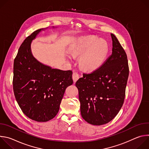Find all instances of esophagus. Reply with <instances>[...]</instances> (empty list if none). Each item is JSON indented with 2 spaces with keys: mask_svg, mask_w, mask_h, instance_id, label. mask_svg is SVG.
<instances>
[{
  "mask_svg": "<svg viewBox=\"0 0 149 149\" xmlns=\"http://www.w3.org/2000/svg\"><path fill=\"white\" fill-rule=\"evenodd\" d=\"M79 78V74L77 72H73V74H72V79H73L74 82H75Z\"/></svg>",
  "mask_w": 149,
  "mask_h": 149,
  "instance_id": "esophagus-1",
  "label": "esophagus"
}]
</instances>
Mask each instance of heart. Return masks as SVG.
I'll use <instances>...</instances> for the list:
<instances>
[{
  "label": "heart",
  "instance_id": "obj_1",
  "mask_svg": "<svg viewBox=\"0 0 149 149\" xmlns=\"http://www.w3.org/2000/svg\"><path fill=\"white\" fill-rule=\"evenodd\" d=\"M109 45L105 40L88 36L79 40L71 51L73 56L81 55L79 63L84 69L93 70L100 67L107 58Z\"/></svg>",
  "mask_w": 149,
  "mask_h": 149
}]
</instances>
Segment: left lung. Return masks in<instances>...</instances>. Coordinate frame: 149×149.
<instances>
[{
	"mask_svg": "<svg viewBox=\"0 0 149 149\" xmlns=\"http://www.w3.org/2000/svg\"><path fill=\"white\" fill-rule=\"evenodd\" d=\"M111 36L112 54L101 67L91 73H84L75 83L81 116L95 125L108 123L118 113L129 74L126 53L116 36Z\"/></svg>",
	"mask_w": 149,
	"mask_h": 149,
	"instance_id": "obj_1",
	"label": "left lung"
}]
</instances>
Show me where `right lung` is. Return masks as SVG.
I'll return each instance as SVG.
<instances>
[{"label": "right lung", "mask_w": 149, "mask_h": 149, "mask_svg": "<svg viewBox=\"0 0 149 149\" xmlns=\"http://www.w3.org/2000/svg\"><path fill=\"white\" fill-rule=\"evenodd\" d=\"M44 29L35 31L24 40L13 63V88L16 101L28 117L38 122L55 117L66 88L73 83L72 71L52 69L32 55L31 42Z\"/></svg>", "instance_id": "obj_1"}]
</instances>
